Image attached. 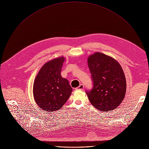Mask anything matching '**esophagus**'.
I'll use <instances>...</instances> for the list:
<instances>
[{
  "label": "esophagus",
  "mask_w": 149,
  "mask_h": 149,
  "mask_svg": "<svg viewBox=\"0 0 149 149\" xmlns=\"http://www.w3.org/2000/svg\"><path fill=\"white\" fill-rule=\"evenodd\" d=\"M84 85H83V84H81V85H79V87H78L77 88V90H84Z\"/></svg>",
  "instance_id": "34e87169"
}]
</instances>
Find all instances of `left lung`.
<instances>
[{"instance_id":"8db88e82","label":"left lung","mask_w":149,"mask_h":149,"mask_svg":"<svg viewBox=\"0 0 149 149\" xmlns=\"http://www.w3.org/2000/svg\"><path fill=\"white\" fill-rule=\"evenodd\" d=\"M93 88L86 92L94 107L100 111L115 110L126 92V79L118 62L111 56L96 52L88 57Z\"/></svg>"}]
</instances>
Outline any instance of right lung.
I'll use <instances>...</instances> for the list:
<instances>
[{
	"instance_id": "obj_1",
	"label": "right lung",
	"mask_w": 149,
	"mask_h": 149,
	"mask_svg": "<svg viewBox=\"0 0 149 149\" xmlns=\"http://www.w3.org/2000/svg\"><path fill=\"white\" fill-rule=\"evenodd\" d=\"M65 58L59 56L47 62L36 75L33 86L35 102L47 112L59 110L72 91L67 79L61 75Z\"/></svg>"
}]
</instances>
